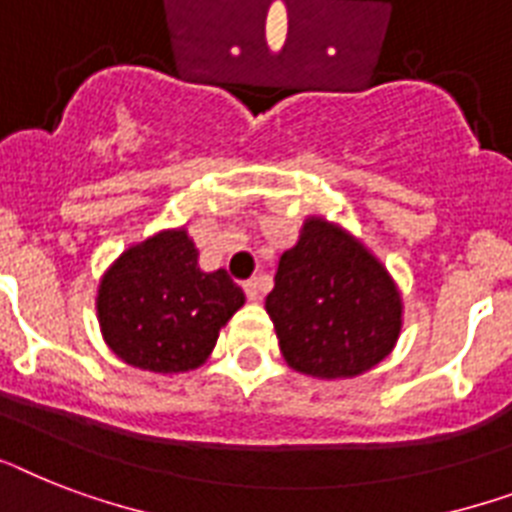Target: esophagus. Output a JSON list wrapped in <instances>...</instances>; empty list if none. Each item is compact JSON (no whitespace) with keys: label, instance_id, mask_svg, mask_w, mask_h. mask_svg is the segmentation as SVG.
<instances>
[{"label":"esophagus","instance_id":"1","mask_svg":"<svg viewBox=\"0 0 512 512\" xmlns=\"http://www.w3.org/2000/svg\"><path fill=\"white\" fill-rule=\"evenodd\" d=\"M244 292H247V299L257 302V299H260V294H263L260 278H249V281H244Z\"/></svg>","mask_w":512,"mask_h":512}]
</instances>
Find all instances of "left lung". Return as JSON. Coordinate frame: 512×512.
Wrapping results in <instances>:
<instances>
[{
  "mask_svg": "<svg viewBox=\"0 0 512 512\" xmlns=\"http://www.w3.org/2000/svg\"><path fill=\"white\" fill-rule=\"evenodd\" d=\"M265 310L286 363L318 378L371 371L402 326L400 292L384 265L323 218L307 220L281 255Z\"/></svg>",
  "mask_w": 512,
  "mask_h": 512,
  "instance_id": "left-lung-1",
  "label": "left lung"
}]
</instances>
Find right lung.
<instances>
[{
  "instance_id": "obj_1",
  "label": "right lung",
  "mask_w": 512,
  "mask_h": 512,
  "mask_svg": "<svg viewBox=\"0 0 512 512\" xmlns=\"http://www.w3.org/2000/svg\"><path fill=\"white\" fill-rule=\"evenodd\" d=\"M184 228L126 249L99 284L105 342L123 363L152 373L199 368L218 331L244 305L242 286L223 268L205 273Z\"/></svg>"
}]
</instances>
